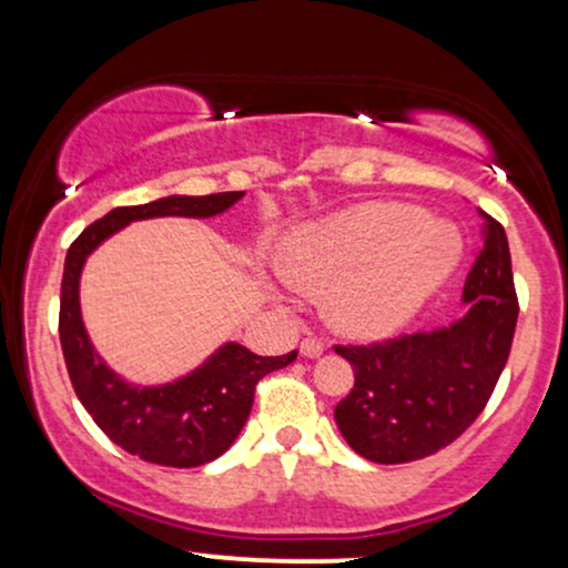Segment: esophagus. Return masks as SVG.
Masks as SVG:
<instances>
[{"label": "esophagus", "mask_w": 568, "mask_h": 568, "mask_svg": "<svg viewBox=\"0 0 568 568\" xmlns=\"http://www.w3.org/2000/svg\"><path fill=\"white\" fill-rule=\"evenodd\" d=\"M298 349H302L304 357H317V355H323V352H325V342H323V338L306 336L304 342H302V347H298Z\"/></svg>", "instance_id": "obj_1"}]
</instances>
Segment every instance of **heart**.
<instances>
[{
    "label": "heart",
    "instance_id": "1",
    "mask_svg": "<svg viewBox=\"0 0 568 568\" xmlns=\"http://www.w3.org/2000/svg\"><path fill=\"white\" fill-rule=\"evenodd\" d=\"M459 258V237L427 213L368 202L291 232L283 272L304 291H331L328 317L352 336L393 334Z\"/></svg>",
    "mask_w": 568,
    "mask_h": 568
}]
</instances>
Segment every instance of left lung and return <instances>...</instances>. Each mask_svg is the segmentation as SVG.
Masks as SVG:
<instances>
[{
  "instance_id": "left-lung-1",
  "label": "left lung",
  "mask_w": 568,
  "mask_h": 568,
  "mask_svg": "<svg viewBox=\"0 0 568 568\" xmlns=\"http://www.w3.org/2000/svg\"><path fill=\"white\" fill-rule=\"evenodd\" d=\"M484 216L459 323L433 334L336 344L355 384L334 410L344 440L376 465H406L454 443L480 416L510 357L518 293L505 226Z\"/></svg>"
}]
</instances>
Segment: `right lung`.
Segmentation results:
<instances>
[{
    "label": "right lung",
    "mask_w": 568,
    "mask_h": 568,
    "mask_svg": "<svg viewBox=\"0 0 568 568\" xmlns=\"http://www.w3.org/2000/svg\"><path fill=\"white\" fill-rule=\"evenodd\" d=\"M243 192H219L205 197H162L146 205L114 207L93 221L67 253L61 280L58 334L71 387L109 440L128 454L162 467H200L213 462L243 429L253 406L256 384L272 371L296 361L293 349L280 357H262L240 344H224L207 363L173 384L133 387L122 382L95 355L80 315V272L84 258L109 234L139 219L154 216H216L234 205Z\"/></svg>",
    "instance_id": "right-lung-1"
}]
</instances>
